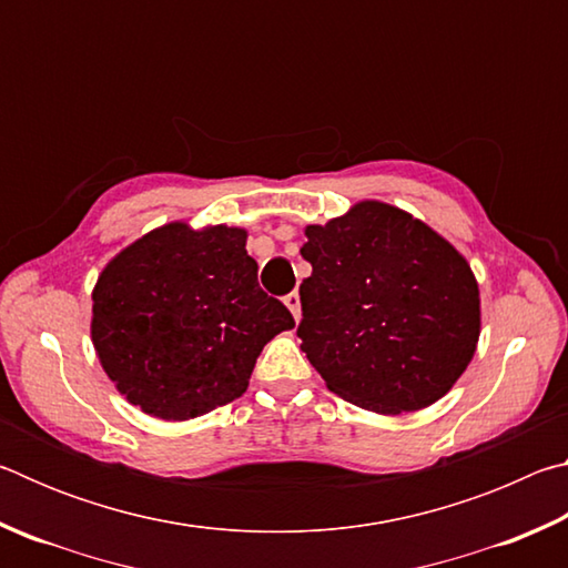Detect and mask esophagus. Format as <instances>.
<instances>
[{"instance_id": "esophagus-1", "label": "esophagus", "mask_w": 568, "mask_h": 568, "mask_svg": "<svg viewBox=\"0 0 568 568\" xmlns=\"http://www.w3.org/2000/svg\"><path fill=\"white\" fill-rule=\"evenodd\" d=\"M285 305L291 307L293 318H295V321H301V295H297L295 291H293L291 295H285Z\"/></svg>"}]
</instances>
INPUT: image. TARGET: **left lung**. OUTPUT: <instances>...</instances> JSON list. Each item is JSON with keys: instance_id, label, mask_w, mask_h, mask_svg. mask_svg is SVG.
Wrapping results in <instances>:
<instances>
[{"instance_id": "obj_1", "label": "left lung", "mask_w": 568, "mask_h": 568, "mask_svg": "<svg viewBox=\"0 0 568 568\" xmlns=\"http://www.w3.org/2000/svg\"><path fill=\"white\" fill-rule=\"evenodd\" d=\"M297 338L325 386L376 413L426 408L474 358L480 311L470 265L403 210L365 200L305 227Z\"/></svg>"}]
</instances>
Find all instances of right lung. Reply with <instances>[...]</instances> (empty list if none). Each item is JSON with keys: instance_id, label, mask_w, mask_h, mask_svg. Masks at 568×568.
<instances>
[{"instance_id": "add662e5", "label": "right lung", "mask_w": 568, "mask_h": 568, "mask_svg": "<svg viewBox=\"0 0 568 568\" xmlns=\"http://www.w3.org/2000/svg\"><path fill=\"white\" fill-rule=\"evenodd\" d=\"M240 227L170 223L112 257L92 293V343L132 406L187 420L240 398L263 345L295 321L257 285Z\"/></svg>"}]
</instances>
